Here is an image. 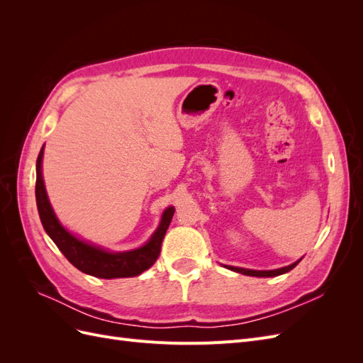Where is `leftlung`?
Wrapping results in <instances>:
<instances>
[{
	"instance_id": "1",
	"label": "left lung",
	"mask_w": 363,
	"mask_h": 363,
	"mask_svg": "<svg viewBox=\"0 0 363 363\" xmlns=\"http://www.w3.org/2000/svg\"><path fill=\"white\" fill-rule=\"evenodd\" d=\"M301 262V259H298L296 262L291 263V265L288 267H283V268H277V269H268V271H257V269H247V268H239V267H230V265H225L227 269H232L235 272H239V274H244V276H251V277H277V276H281V274H286L289 272L291 269H294L298 263Z\"/></svg>"
}]
</instances>
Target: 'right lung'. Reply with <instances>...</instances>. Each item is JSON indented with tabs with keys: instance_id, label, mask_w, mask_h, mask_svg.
I'll return each mask as SVG.
<instances>
[{
	"instance_id": "add662e5",
	"label": "right lung",
	"mask_w": 363,
	"mask_h": 363,
	"mask_svg": "<svg viewBox=\"0 0 363 363\" xmlns=\"http://www.w3.org/2000/svg\"><path fill=\"white\" fill-rule=\"evenodd\" d=\"M43 147L40 148L36 162V204L43 228L52 239V242L63 252V256L77 269L98 279L136 277L155 265L160 255L164 233H167L175 212L174 206L164 208L156 232L139 248L128 251H108L100 245L87 242V240L72 235L68 228H65L52 211L42 175Z\"/></svg>"
}]
</instances>
